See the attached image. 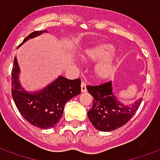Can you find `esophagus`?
Instances as JSON below:
<instances>
[{
  "mask_svg": "<svg viewBox=\"0 0 160 160\" xmlns=\"http://www.w3.org/2000/svg\"><path fill=\"white\" fill-rule=\"evenodd\" d=\"M81 91L82 92H85L86 91V83H85V81H82L81 82Z\"/></svg>",
  "mask_w": 160,
  "mask_h": 160,
  "instance_id": "34e87169",
  "label": "esophagus"
}]
</instances>
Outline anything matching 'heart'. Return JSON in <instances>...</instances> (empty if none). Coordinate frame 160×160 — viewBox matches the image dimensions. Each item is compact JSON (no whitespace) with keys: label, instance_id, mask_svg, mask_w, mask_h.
<instances>
[{"label":"heart","instance_id":"obj_1","mask_svg":"<svg viewBox=\"0 0 160 160\" xmlns=\"http://www.w3.org/2000/svg\"><path fill=\"white\" fill-rule=\"evenodd\" d=\"M114 51V46L110 43H100L89 48L85 52L86 59L97 61L102 59L96 67V77L104 80L110 77L114 70L116 57L112 54Z\"/></svg>","mask_w":160,"mask_h":160}]
</instances>
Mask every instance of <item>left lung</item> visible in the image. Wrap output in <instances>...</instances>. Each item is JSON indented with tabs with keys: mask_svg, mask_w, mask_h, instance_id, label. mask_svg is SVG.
Here are the masks:
<instances>
[{
	"mask_svg": "<svg viewBox=\"0 0 160 160\" xmlns=\"http://www.w3.org/2000/svg\"><path fill=\"white\" fill-rule=\"evenodd\" d=\"M86 89L94 98L87 115L93 126L102 132L113 131L124 126L136 113L142 102L140 98L130 106L122 104L113 95L111 81L99 85H87Z\"/></svg>",
	"mask_w": 160,
	"mask_h": 160,
	"instance_id": "obj_1",
	"label": "left lung"
}]
</instances>
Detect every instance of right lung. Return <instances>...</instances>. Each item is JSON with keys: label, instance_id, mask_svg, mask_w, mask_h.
Masks as SVG:
<instances>
[{"label": "right lung", "instance_id": "right-lung-1", "mask_svg": "<svg viewBox=\"0 0 160 160\" xmlns=\"http://www.w3.org/2000/svg\"><path fill=\"white\" fill-rule=\"evenodd\" d=\"M47 31L32 32L24 38L21 44ZM18 74L19 66L15 58L12 70V98L23 118L40 128L47 129L55 126L63 116L64 105L72 97L79 95L81 91L80 78L69 80L59 76L42 91L28 93L21 87Z\"/></svg>", "mask_w": 160, "mask_h": 160}]
</instances>
